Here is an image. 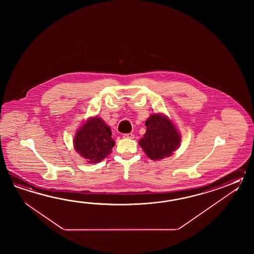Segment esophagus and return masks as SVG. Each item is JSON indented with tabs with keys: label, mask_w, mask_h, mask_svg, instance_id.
Instances as JSON below:
<instances>
[{
	"label": "esophagus",
	"mask_w": 254,
	"mask_h": 254,
	"mask_svg": "<svg viewBox=\"0 0 254 254\" xmlns=\"http://www.w3.org/2000/svg\"><path fill=\"white\" fill-rule=\"evenodd\" d=\"M124 138H127V139H134V135L133 133H126V134H124Z\"/></svg>",
	"instance_id": "esophagus-1"
}]
</instances>
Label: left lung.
Returning a JSON list of instances; mask_svg holds the SVG:
<instances>
[{"instance_id":"left-lung-1","label":"left lung","mask_w":254,"mask_h":254,"mask_svg":"<svg viewBox=\"0 0 254 254\" xmlns=\"http://www.w3.org/2000/svg\"><path fill=\"white\" fill-rule=\"evenodd\" d=\"M145 134L139 144L151 160H162L171 156L181 141V137L173 123L161 114H151L146 121Z\"/></svg>"}]
</instances>
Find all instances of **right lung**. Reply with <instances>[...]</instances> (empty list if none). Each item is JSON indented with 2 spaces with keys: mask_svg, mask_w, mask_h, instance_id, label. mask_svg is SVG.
<instances>
[{
  "mask_svg": "<svg viewBox=\"0 0 254 254\" xmlns=\"http://www.w3.org/2000/svg\"><path fill=\"white\" fill-rule=\"evenodd\" d=\"M74 148L88 163H97L112 152L114 140L112 131L103 120L91 118L81 129L77 130L74 138Z\"/></svg>",
  "mask_w": 254,
  "mask_h": 254,
  "instance_id": "add662e5",
  "label": "right lung"
}]
</instances>
